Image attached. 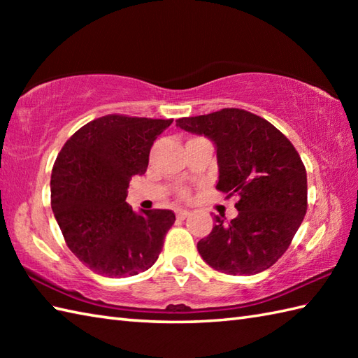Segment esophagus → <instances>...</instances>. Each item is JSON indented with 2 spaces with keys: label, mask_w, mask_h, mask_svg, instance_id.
I'll return each mask as SVG.
<instances>
[{
  "label": "esophagus",
  "mask_w": 358,
  "mask_h": 358,
  "mask_svg": "<svg viewBox=\"0 0 358 358\" xmlns=\"http://www.w3.org/2000/svg\"><path fill=\"white\" fill-rule=\"evenodd\" d=\"M189 215H191V212H189L187 209H177V218L185 220V218H187Z\"/></svg>",
  "instance_id": "esophagus-1"
}]
</instances>
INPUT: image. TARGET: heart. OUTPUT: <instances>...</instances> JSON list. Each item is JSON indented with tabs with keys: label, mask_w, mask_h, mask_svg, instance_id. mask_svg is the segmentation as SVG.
Returning <instances> with one entry per match:
<instances>
[{
	"label": "heart",
	"mask_w": 358,
	"mask_h": 358,
	"mask_svg": "<svg viewBox=\"0 0 358 358\" xmlns=\"http://www.w3.org/2000/svg\"><path fill=\"white\" fill-rule=\"evenodd\" d=\"M183 194H185V195H186V192H183Z\"/></svg>",
	"instance_id": "obj_1"
}]
</instances>
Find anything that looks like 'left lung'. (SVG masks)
Here are the masks:
<instances>
[{
  "label": "left lung",
  "mask_w": 358,
  "mask_h": 358,
  "mask_svg": "<svg viewBox=\"0 0 358 358\" xmlns=\"http://www.w3.org/2000/svg\"><path fill=\"white\" fill-rule=\"evenodd\" d=\"M177 126L215 144L217 189L238 199V215L229 223L217 215L212 232L199 241L201 258L229 275L269 269L306 215L308 180L299 152L269 121L243 109L180 118Z\"/></svg>",
  "instance_id": "left-lung-1"
}]
</instances>
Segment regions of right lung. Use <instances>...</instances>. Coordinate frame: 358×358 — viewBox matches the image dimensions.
I'll list each match as a JSON object with an SVG mask.
<instances>
[{
	"instance_id": "right-lung-1",
	"label": "right lung",
	"mask_w": 358,
	"mask_h": 358,
	"mask_svg": "<svg viewBox=\"0 0 358 358\" xmlns=\"http://www.w3.org/2000/svg\"><path fill=\"white\" fill-rule=\"evenodd\" d=\"M173 120L106 115L78 129L59 152L50 177L53 215L67 246L104 277L149 269L175 222L167 209L136 214L129 181L143 175L157 136Z\"/></svg>"
}]
</instances>
